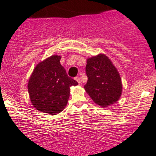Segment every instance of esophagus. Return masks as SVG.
<instances>
[{"label":"esophagus","mask_w":156,"mask_h":156,"mask_svg":"<svg viewBox=\"0 0 156 156\" xmlns=\"http://www.w3.org/2000/svg\"><path fill=\"white\" fill-rule=\"evenodd\" d=\"M74 80H76V81L78 82V83H79V84H80V83H81V81H80V76H76V77L74 78Z\"/></svg>","instance_id":"esophagus-1"}]
</instances>
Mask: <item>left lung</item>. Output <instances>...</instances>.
<instances>
[{"label":"left lung","instance_id":"obj_1","mask_svg":"<svg viewBox=\"0 0 156 156\" xmlns=\"http://www.w3.org/2000/svg\"><path fill=\"white\" fill-rule=\"evenodd\" d=\"M85 71L87 82L84 87L95 103L104 107L118 101L122 93L121 80L107 56L100 54L87 59Z\"/></svg>","mask_w":156,"mask_h":156}]
</instances>
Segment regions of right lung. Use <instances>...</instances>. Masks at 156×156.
Masks as SVG:
<instances>
[{"instance_id": "right-lung-1", "label": "right lung", "mask_w": 156, "mask_h": 156, "mask_svg": "<svg viewBox=\"0 0 156 156\" xmlns=\"http://www.w3.org/2000/svg\"><path fill=\"white\" fill-rule=\"evenodd\" d=\"M61 57L52 55L36 66L27 89L34 107L42 112L56 115L66 106L70 87L78 82L69 77L60 63Z\"/></svg>"}]
</instances>
